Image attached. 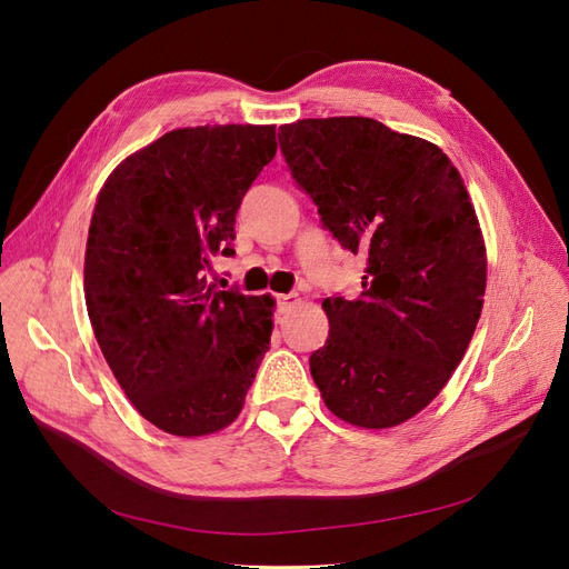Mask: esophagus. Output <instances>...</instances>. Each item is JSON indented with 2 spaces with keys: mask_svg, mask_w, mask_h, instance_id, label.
I'll return each instance as SVG.
<instances>
[{
  "mask_svg": "<svg viewBox=\"0 0 569 569\" xmlns=\"http://www.w3.org/2000/svg\"><path fill=\"white\" fill-rule=\"evenodd\" d=\"M295 302H297V295H292V292H288V295H277L279 311H288Z\"/></svg>",
  "mask_w": 569,
  "mask_h": 569,
  "instance_id": "34e87169",
  "label": "esophagus"
}]
</instances>
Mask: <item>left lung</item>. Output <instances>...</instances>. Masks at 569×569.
I'll list each match as a JSON object with an SVG mask.
<instances>
[{
  "instance_id": "1",
  "label": "left lung",
  "mask_w": 569,
  "mask_h": 569,
  "mask_svg": "<svg viewBox=\"0 0 569 569\" xmlns=\"http://www.w3.org/2000/svg\"><path fill=\"white\" fill-rule=\"evenodd\" d=\"M279 144L322 226L367 256L360 297L322 302L311 376L343 422L397 427L440 395L482 313L487 251L463 179L440 147L371 117L300 119Z\"/></svg>"
}]
</instances>
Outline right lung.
Returning <instances> with one entry per match:
<instances>
[{
    "mask_svg": "<svg viewBox=\"0 0 569 569\" xmlns=\"http://www.w3.org/2000/svg\"><path fill=\"white\" fill-rule=\"evenodd\" d=\"M277 154L274 127L174 129L119 163L97 198L84 302L108 367L166 433L237 420L272 337L274 300L217 290L234 214Z\"/></svg>",
    "mask_w": 569,
    "mask_h": 569,
    "instance_id": "add662e5",
    "label": "right lung"
}]
</instances>
